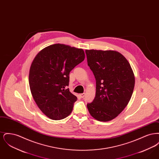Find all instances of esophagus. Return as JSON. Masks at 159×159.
<instances>
[{
  "instance_id": "esophagus-1",
  "label": "esophagus",
  "mask_w": 159,
  "mask_h": 159,
  "mask_svg": "<svg viewBox=\"0 0 159 159\" xmlns=\"http://www.w3.org/2000/svg\"><path fill=\"white\" fill-rule=\"evenodd\" d=\"M80 97L81 98H84V97L85 96V93H81V94H80Z\"/></svg>"
}]
</instances>
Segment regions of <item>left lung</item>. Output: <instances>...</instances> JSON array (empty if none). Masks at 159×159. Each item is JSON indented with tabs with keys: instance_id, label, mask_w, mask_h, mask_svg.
<instances>
[{
	"instance_id": "left-lung-1",
	"label": "left lung",
	"mask_w": 159,
	"mask_h": 159,
	"mask_svg": "<svg viewBox=\"0 0 159 159\" xmlns=\"http://www.w3.org/2000/svg\"><path fill=\"white\" fill-rule=\"evenodd\" d=\"M88 65L96 80V95L87 104L95 119L108 121L116 118L128 104L135 76L126 58L116 51H85Z\"/></svg>"
}]
</instances>
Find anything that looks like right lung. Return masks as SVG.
Wrapping results in <instances>:
<instances>
[{
  "label": "right lung",
  "instance_id": "1",
  "mask_svg": "<svg viewBox=\"0 0 159 159\" xmlns=\"http://www.w3.org/2000/svg\"><path fill=\"white\" fill-rule=\"evenodd\" d=\"M85 58L82 49L57 43L36 55L29 71L32 97L48 117L59 120L71 113L77 97L67 87L70 72Z\"/></svg>",
  "mask_w": 159,
  "mask_h": 159
}]
</instances>
